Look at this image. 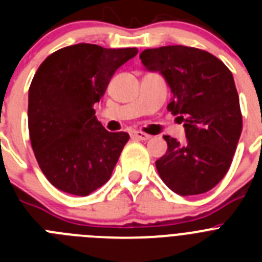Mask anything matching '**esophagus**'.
Masks as SVG:
<instances>
[{"label": "esophagus", "instance_id": "esophagus-1", "mask_svg": "<svg viewBox=\"0 0 262 262\" xmlns=\"http://www.w3.org/2000/svg\"><path fill=\"white\" fill-rule=\"evenodd\" d=\"M131 136L135 139H140V140H149L152 138L151 135H148V134L143 133V131H133L131 133Z\"/></svg>", "mask_w": 262, "mask_h": 262}]
</instances>
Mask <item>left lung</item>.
<instances>
[{"instance_id":"1","label":"left lung","mask_w":262,"mask_h":262,"mask_svg":"<svg viewBox=\"0 0 262 262\" xmlns=\"http://www.w3.org/2000/svg\"><path fill=\"white\" fill-rule=\"evenodd\" d=\"M140 59L165 77L173 93L168 110L186 134L182 144L164 136L168 151L156 161L160 177L180 195L211 190L228 172L243 129L232 73L210 52L186 46L144 50Z\"/></svg>"}]
</instances>
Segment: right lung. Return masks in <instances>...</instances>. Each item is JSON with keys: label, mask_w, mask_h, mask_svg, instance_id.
Instances as JSON below:
<instances>
[{"label": "right lung", "mask_w": 262, "mask_h": 262, "mask_svg": "<svg viewBox=\"0 0 262 262\" xmlns=\"http://www.w3.org/2000/svg\"><path fill=\"white\" fill-rule=\"evenodd\" d=\"M138 48H103L80 43L41 62L29 89V133L39 168L53 186L89 195L108 181L127 133H108L94 103L120 66Z\"/></svg>", "instance_id": "add662e5"}]
</instances>
